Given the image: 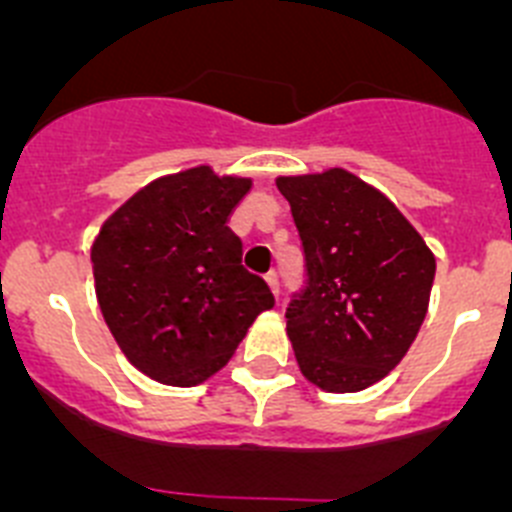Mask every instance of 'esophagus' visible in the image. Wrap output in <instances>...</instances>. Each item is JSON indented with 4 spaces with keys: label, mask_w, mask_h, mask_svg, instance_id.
<instances>
[{
    "label": "esophagus",
    "mask_w": 512,
    "mask_h": 512,
    "mask_svg": "<svg viewBox=\"0 0 512 512\" xmlns=\"http://www.w3.org/2000/svg\"><path fill=\"white\" fill-rule=\"evenodd\" d=\"M266 284H269V289L274 292V297L279 300V274H277V271H269V274H266Z\"/></svg>",
    "instance_id": "obj_1"
}]
</instances>
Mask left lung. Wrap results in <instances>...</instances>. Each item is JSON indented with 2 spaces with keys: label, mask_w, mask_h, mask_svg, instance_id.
Returning a JSON list of instances; mask_svg holds the SVG:
<instances>
[{
  "label": "left lung",
  "mask_w": 512,
  "mask_h": 512,
  "mask_svg": "<svg viewBox=\"0 0 512 512\" xmlns=\"http://www.w3.org/2000/svg\"><path fill=\"white\" fill-rule=\"evenodd\" d=\"M305 287L287 307L300 372L325 392L372 387L408 354L428 312L436 256L379 189L346 169L279 176Z\"/></svg>",
  "instance_id": "obj_1"
}]
</instances>
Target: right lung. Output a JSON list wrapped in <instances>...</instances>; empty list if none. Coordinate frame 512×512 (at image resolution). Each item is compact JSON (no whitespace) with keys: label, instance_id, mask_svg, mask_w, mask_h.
<instances>
[{"label":"right lung","instance_id":"obj_1","mask_svg":"<svg viewBox=\"0 0 512 512\" xmlns=\"http://www.w3.org/2000/svg\"><path fill=\"white\" fill-rule=\"evenodd\" d=\"M251 179L210 166L161 176L104 220L94 238V289L104 323L135 369L174 387L220 372L246 330L274 307L243 269L228 228Z\"/></svg>","mask_w":512,"mask_h":512}]
</instances>
